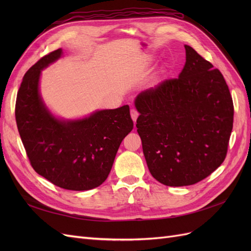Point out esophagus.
<instances>
[{"label": "esophagus", "instance_id": "1", "mask_svg": "<svg viewBox=\"0 0 251 251\" xmlns=\"http://www.w3.org/2000/svg\"><path fill=\"white\" fill-rule=\"evenodd\" d=\"M138 115H139V113H138L137 110H136V109H131V117H132L134 123L136 121V119H137Z\"/></svg>", "mask_w": 251, "mask_h": 251}]
</instances>
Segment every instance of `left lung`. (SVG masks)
<instances>
[{"label": "left lung", "instance_id": "obj_1", "mask_svg": "<svg viewBox=\"0 0 251 251\" xmlns=\"http://www.w3.org/2000/svg\"><path fill=\"white\" fill-rule=\"evenodd\" d=\"M178 78L165 79L136 97L137 132L148 168L168 186L197 183L225 160L233 102L222 73L185 45Z\"/></svg>", "mask_w": 251, "mask_h": 251}]
</instances>
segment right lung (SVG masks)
I'll return each mask as SVG.
<instances>
[{
  "mask_svg": "<svg viewBox=\"0 0 251 251\" xmlns=\"http://www.w3.org/2000/svg\"><path fill=\"white\" fill-rule=\"evenodd\" d=\"M62 55L50 52L26 72L18 91L16 120L33 170L54 185L88 191L108 178L118 148L133 130L128 105L90 117L63 121L53 117L39 94L41 70Z\"/></svg>",
  "mask_w": 251,
  "mask_h": 251,
  "instance_id": "1",
  "label": "right lung"
}]
</instances>
